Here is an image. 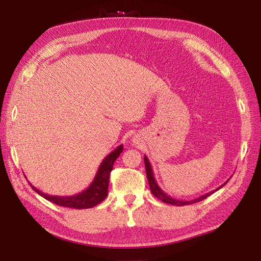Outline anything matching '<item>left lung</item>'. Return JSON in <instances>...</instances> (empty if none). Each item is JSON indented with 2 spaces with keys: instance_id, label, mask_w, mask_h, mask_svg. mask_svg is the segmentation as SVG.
Instances as JSON below:
<instances>
[{
  "instance_id": "obj_1",
  "label": "left lung",
  "mask_w": 261,
  "mask_h": 261,
  "mask_svg": "<svg viewBox=\"0 0 261 261\" xmlns=\"http://www.w3.org/2000/svg\"><path fill=\"white\" fill-rule=\"evenodd\" d=\"M143 159H145V166H146V173H147V178H148V182H149V186H150V191L151 193L153 194L154 196H156L157 198L162 199L163 202L167 203V204H171V205H176V206H182V205H188V204H194L196 202H199V201H203L204 198H206L207 196H210L211 194H213L215 191H219L220 188H222L226 182H224L223 185H221L219 188H216V190L212 191V192H208L206 194H204V195L199 196V197H196L194 199H191V201H180V199H176L174 197L169 196L168 194H166L162 188L159 187V185L157 184L156 179H154V176H153V173H152V168H151V165L150 163H149V159L147 158V156L143 157Z\"/></svg>"
}]
</instances>
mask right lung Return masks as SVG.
I'll use <instances>...</instances> for the list:
<instances>
[{
	"label": "right lung",
	"mask_w": 261,
	"mask_h": 261,
	"mask_svg": "<svg viewBox=\"0 0 261 261\" xmlns=\"http://www.w3.org/2000/svg\"><path fill=\"white\" fill-rule=\"evenodd\" d=\"M123 151V146L120 145L116 147L114 150L109 153L107 157L103 159V162L99 165L97 169V173L94 177V180L92 184L88 186L85 191H83L76 195L73 196H56V195H49V194L43 193L39 191L38 188L31 185L32 190L43 198L48 199V201L53 202L54 204L59 205V206L64 207H71L77 210L83 208H91L95 205L103 202L105 197L108 196V188L110 182V173L113 169V164L120 156V153Z\"/></svg>",
	"instance_id": "add662e5"
}]
</instances>
